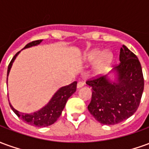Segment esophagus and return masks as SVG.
<instances>
[{"label":"esophagus","mask_w":149,"mask_h":149,"mask_svg":"<svg viewBox=\"0 0 149 149\" xmlns=\"http://www.w3.org/2000/svg\"><path fill=\"white\" fill-rule=\"evenodd\" d=\"M84 85V83L83 82V81H79V82L77 83V88H80L83 87Z\"/></svg>","instance_id":"34e87169"}]
</instances>
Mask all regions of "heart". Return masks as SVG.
Masks as SVG:
<instances>
[{
	"mask_svg": "<svg viewBox=\"0 0 149 149\" xmlns=\"http://www.w3.org/2000/svg\"><path fill=\"white\" fill-rule=\"evenodd\" d=\"M112 54L111 52H104L102 54L100 49H94L88 53L85 60L88 62H93L97 60L95 64V69L97 72L102 71L108 67L112 61Z\"/></svg>",
	"mask_w": 149,
	"mask_h": 149,
	"instance_id": "1",
	"label": "heart"
}]
</instances>
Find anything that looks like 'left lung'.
Segmentation results:
<instances>
[{
  "instance_id": "obj_1",
  "label": "left lung",
  "mask_w": 149,
  "mask_h": 149,
  "mask_svg": "<svg viewBox=\"0 0 149 149\" xmlns=\"http://www.w3.org/2000/svg\"><path fill=\"white\" fill-rule=\"evenodd\" d=\"M120 64L113 68L117 82L107 76L93 77L86 84L92 87V100L88 109L100 124L116 125L134 114L144 91V77L137 56L125 45L120 48Z\"/></svg>"
}]
</instances>
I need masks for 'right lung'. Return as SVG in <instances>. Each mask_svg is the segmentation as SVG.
I'll return each instance as SVG.
<instances>
[{
    "label": "right lung",
    "mask_w": 149,
    "mask_h": 149,
    "mask_svg": "<svg viewBox=\"0 0 149 149\" xmlns=\"http://www.w3.org/2000/svg\"><path fill=\"white\" fill-rule=\"evenodd\" d=\"M41 41H42V40H37L32 41L26 45L24 49L37 45ZM20 52L21 51L16 53V55L13 57L11 61L9 63L8 66V71H7V77L8 76L9 71L11 69L13 63ZM7 80H8V78H7ZM77 82L74 81L72 84L59 88V90L56 91V93L53 95L52 99L49 100V102L45 106L43 107L39 111H37V112L31 113V114H26V113L18 112L17 110H16L12 106L10 103H9V105L11 107L12 110L15 112V114L19 118H21L23 121L28 123L29 125L37 126V127L49 126V125L54 124L57 120V119L60 117L68 99L77 90Z\"/></svg>",
    "instance_id": "add662e5"
}]
</instances>
